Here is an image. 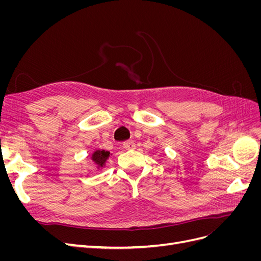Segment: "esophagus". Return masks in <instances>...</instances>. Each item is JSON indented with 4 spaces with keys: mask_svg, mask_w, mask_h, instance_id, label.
<instances>
[{
    "mask_svg": "<svg viewBox=\"0 0 261 261\" xmlns=\"http://www.w3.org/2000/svg\"><path fill=\"white\" fill-rule=\"evenodd\" d=\"M123 147L125 149H127V150H133V149H135L136 146H135V143H134L133 140H126L123 143Z\"/></svg>",
    "mask_w": 261,
    "mask_h": 261,
    "instance_id": "obj_1",
    "label": "esophagus"
}]
</instances>
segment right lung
<instances>
[{
	"mask_svg": "<svg viewBox=\"0 0 261 261\" xmlns=\"http://www.w3.org/2000/svg\"><path fill=\"white\" fill-rule=\"evenodd\" d=\"M109 155L110 152L106 151V150H97V151H94L92 154V160L96 162L99 167H102V165H105Z\"/></svg>",
	"mask_w": 261,
	"mask_h": 261,
	"instance_id": "1",
	"label": "right lung"
}]
</instances>
